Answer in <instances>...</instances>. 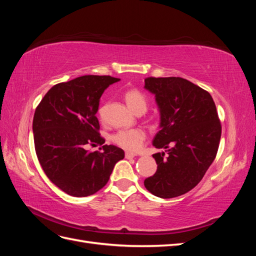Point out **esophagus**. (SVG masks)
Masks as SVG:
<instances>
[{
	"label": "esophagus",
	"instance_id": "esophagus-1",
	"mask_svg": "<svg viewBox=\"0 0 256 256\" xmlns=\"http://www.w3.org/2000/svg\"><path fill=\"white\" fill-rule=\"evenodd\" d=\"M136 154H134V152H125V157L127 158V159H131V158H134V157H136Z\"/></svg>",
	"mask_w": 256,
	"mask_h": 256
}]
</instances>
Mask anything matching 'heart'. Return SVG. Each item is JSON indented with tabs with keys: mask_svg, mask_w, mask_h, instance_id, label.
Here are the masks:
<instances>
[{
	"mask_svg": "<svg viewBox=\"0 0 256 256\" xmlns=\"http://www.w3.org/2000/svg\"><path fill=\"white\" fill-rule=\"evenodd\" d=\"M124 99H125L128 106L134 113L138 112H145L147 109V99L141 90L136 88L128 90L124 94ZM98 114L102 118L104 116V108H100ZM145 140V134L141 129H122L118 130V132L112 136V141L118 145L120 147L127 150H136L140 147Z\"/></svg>",
	"mask_w": 256,
	"mask_h": 256,
	"instance_id": "1",
	"label": "heart"
}]
</instances>
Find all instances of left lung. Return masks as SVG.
<instances>
[{"label":"left lung","mask_w":256,"mask_h":256,"mask_svg":"<svg viewBox=\"0 0 256 256\" xmlns=\"http://www.w3.org/2000/svg\"><path fill=\"white\" fill-rule=\"evenodd\" d=\"M145 88L154 94L160 111L161 129L152 145L168 150L166 156L152 154L157 171L144 186L161 198L182 196L202 180L218 152L222 127L214 102L207 90L180 76H148Z\"/></svg>","instance_id":"1"}]
</instances>
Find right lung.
Wrapping results in <instances>:
<instances>
[{
  "mask_svg": "<svg viewBox=\"0 0 256 256\" xmlns=\"http://www.w3.org/2000/svg\"><path fill=\"white\" fill-rule=\"evenodd\" d=\"M110 76H82L52 86L37 106L33 118L38 161L49 180L72 196H88L109 182L113 168L125 157L122 148L104 145L96 116ZM90 144H102L88 152Z\"/></svg>",
  "mask_w": 256,
  "mask_h": 256,
  "instance_id": "obj_1",
  "label": "right lung"
}]
</instances>
